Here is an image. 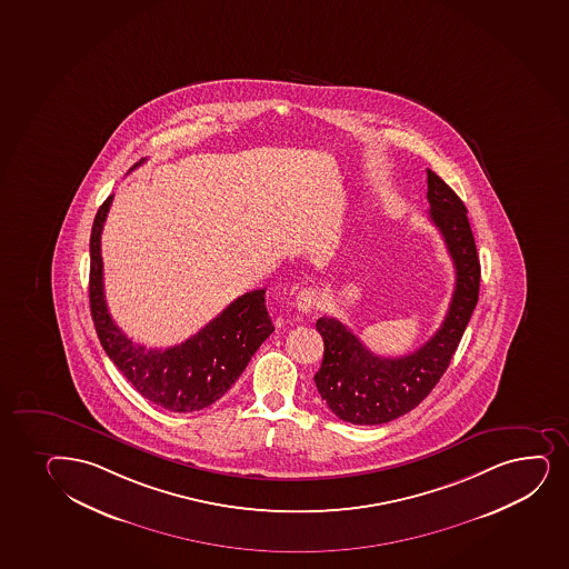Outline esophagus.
<instances>
[{"label":"esophagus","instance_id":"1","mask_svg":"<svg viewBox=\"0 0 569 569\" xmlns=\"http://www.w3.org/2000/svg\"><path fill=\"white\" fill-rule=\"evenodd\" d=\"M318 302H320V293H318L316 289H302V291L297 295V308H299L302 313L312 312L313 308L318 307Z\"/></svg>","mask_w":569,"mask_h":569}]
</instances>
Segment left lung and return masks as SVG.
<instances>
[{"label":"left lung","instance_id":"1","mask_svg":"<svg viewBox=\"0 0 569 569\" xmlns=\"http://www.w3.org/2000/svg\"><path fill=\"white\" fill-rule=\"evenodd\" d=\"M428 200L429 219L445 238L456 269V288L447 318L426 345L402 358L377 356L342 321L320 318L316 329L326 350L313 382L340 420L378 426L418 407L447 371L477 307L480 262L467 208L431 170Z\"/></svg>","mask_w":569,"mask_h":569}]
</instances>
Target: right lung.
Listing matches in <instances>:
<instances>
[{"mask_svg":"<svg viewBox=\"0 0 569 569\" xmlns=\"http://www.w3.org/2000/svg\"><path fill=\"white\" fill-rule=\"evenodd\" d=\"M143 160L136 162L134 168ZM111 202L113 194L100 206L90 232V313L100 345L148 401L170 412L206 409L230 390L251 356L274 331L264 305V289L232 300L218 318L181 345L167 350L134 345L111 318L103 295L100 240Z\"/></svg>","mask_w":569,"mask_h":569,"instance_id":"1","label":"right lung"}]
</instances>
